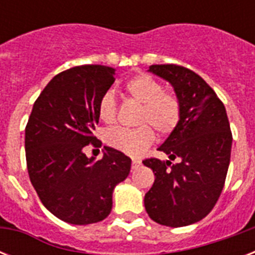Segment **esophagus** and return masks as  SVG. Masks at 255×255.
Listing matches in <instances>:
<instances>
[{
  "mask_svg": "<svg viewBox=\"0 0 255 255\" xmlns=\"http://www.w3.org/2000/svg\"><path fill=\"white\" fill-rule=\"evenodd\" d=\"M141 165V161L139 159H132V169H137Z\"/></svg>",
  "mask_w": 255,
  "mask_h": 255,
  "instance_id": "esophagus-1",
  "label": "esophagus"
}]
</instances>
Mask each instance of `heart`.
Returning <instances> with one entry per match:
<instances>
[{
    "label": "heart",
    "mask_w": 255,
    "mask_h": 255,
    "mask_svg": "<svg viewBox=\"0 0 255 255\" xmlns=\"http://www.w3.org/2000/svg\"><path fill=\"white\" fill-rule=\"evenodd\" d=\"M124 94L140 104L136 114L137 127H112L104 132V141L126 155L143 153L160 136L170 135L181 122V102L174 92L163 90V85L148 74H137L123 86ZM98 115L104 123L116 118V102L111 92L104 94L98 104Z\"/></svg>",
    "instance_id": "obj_1"
}]
</instances>
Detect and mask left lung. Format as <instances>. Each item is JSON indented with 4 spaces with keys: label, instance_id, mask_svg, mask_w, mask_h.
Listing matches in <instances>:
<instances>
[{
    "label": "left lung",
    "instance_id": "1",
    "mask_svg": "<svg viewBox=\"0 0 255 255\" xmlns=\"http://www.w3.org/2000/svg\"><path fill=\"white\" fill-rule=\"evenodd\" d=\"M149 71L169 82L181 102V122L159 148L180 161L144 160L155 173L144 205L155 222L180 228L202 220L218 201L233 137L224 104L200 75L177 65H152Z\"/></svg>",
    "mask_w": 255,
    "mask_h": 255
}]
</instances>
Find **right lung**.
Here are the masks:
<instances>
[{
	"label": "right lung",
	"mask_w": 255,
	"mask_h": 255,
	"mask_svg": "<svg viewBox=\"0 0 255 255\" xmlns=\"http://www.w3.org/2000/svg\"><path fill=\"white\" fill-rule=\"evenodd\" d=\"M115 70L102 65L75 66L62 71L38 96L25 129L30 181L49 212L74 225L103 221L112 209V192L126 180L131 159L104 147L95 161L83 153L98 147V104L108 91Z\"/></svg>",
	"instance_id": "1"
}]
</instances>
